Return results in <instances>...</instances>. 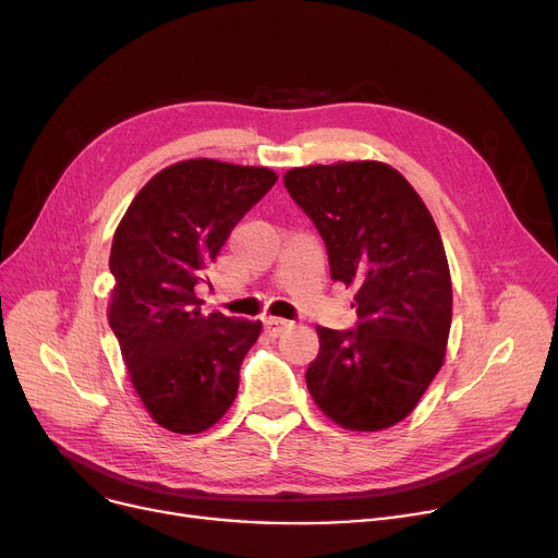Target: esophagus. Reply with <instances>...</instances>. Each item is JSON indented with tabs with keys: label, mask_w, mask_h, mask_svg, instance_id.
I'll return each instance as SVG.
<instances>
[{
	"label": "esophagus",
	"mask_w": 558,
	"mask_h": 558,
	"mask_svg": "<svg viewBox=\"0 0 558 558\" xmlns=\"http://www.w3.org/2000/svg\"><path fill=\"white\" fill-rule=\"evenodd\" d=\"M267 326L274 330V332H282L291 326V320L287 318H280V316H267Z\"/></svg>",
	"instance_id": "34e87169"
}]
</instances>
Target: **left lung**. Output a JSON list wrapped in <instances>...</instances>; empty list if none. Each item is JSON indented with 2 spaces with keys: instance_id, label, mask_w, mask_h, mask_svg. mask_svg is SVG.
<instances>
[{
  "instance_id": "1",
  "label": "left lung",
  "mask_w": 558,
  "mask_h": 558,
  "mask_svg": "<svg viewBox=\"0 0 558 558\" xmlns=\"http://www.w3.org/2000/svg\"><path fill=\"white\" fill-rule=\"evenodd\" d=\"M282 181L324 238L332 280L357 289L355 330L316 328L307 389L345 429L391 427L444 366L452 282L441 234L416 190L385 162L296 167Z\"/></svg>"
}]
</instances>
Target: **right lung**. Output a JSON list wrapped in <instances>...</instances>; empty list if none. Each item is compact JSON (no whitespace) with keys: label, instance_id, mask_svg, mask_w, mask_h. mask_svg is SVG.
<instances>
[{"label":"right lung","instance_id":"1","mask_svg":"<svg viewBox=\"0 0 558 558\" xmlns=\"http://www.w3.org/2000/svg\"><path fill=\"white\" fill-rule=\"evenodd\" d=\"M276 181L267 167L175 162L137 192L114 230L108 324L142 404L169 432L213 427L238 396L240 366L262 324L205 314L196 287Z\"/></svg>","mask_w":558,"mask_h":558}]
</instances>
